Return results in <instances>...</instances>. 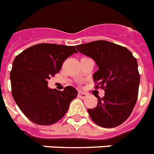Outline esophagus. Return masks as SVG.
<instances>
[{"label": "esophagus", "instance_id": "esophagus-1", "mask_svg": "<svg viewBox=\"0 0 154 154\" xmlns=\"http://www.w3.org/2000/svg\"><path fill=\"white\" fill-rule=\"evenodd\" d=\"M79 97L81 98H84L85 97L87 96V94L86 93H84V92L83 91H79V94H78Z\"/></svg>", "mask_w": 154, "mask_h": 154}]
</instances>
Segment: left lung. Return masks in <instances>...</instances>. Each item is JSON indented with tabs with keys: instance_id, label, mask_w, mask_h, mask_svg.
I'll return each instance as SVG.
<instances>
[{
	"instance_id": "left-lung-1",
	"label": "left lung",
	"mask_w": 154,
	"mask_h": 154,
	"mask_svg": "<svg viewBox=\"0 0 154 154\" xmlns=\"http://www.w3.org/2000/svg\"><path fill=\"white\" fill-rule=\"evenodd\" d=\"M76 48L96 63L98 69L93 79L105 91L103 98L97 96L96 107L87 110L90 117L103 127L121 125L132 113L138 95L140 75L136 58L125 47L106 40L80 44Z\"/></svg>"
}]
</instances>
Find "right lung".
Instances as JSON below:
<instances>
[{"label":"right lung","mask_w":154,"mask_h":154,"mask_svg":"<svg viewBox=\"0 0 154 154\" xmlns=\"http://www.w3.org/2000/svg\"><path fill=\"white\" fill-rule=\"evenodd\" d=\"M78 51L74 46L40 44L15 58L10 72L15 102L29 120L51 125L62 119L78 91L68 86L63 91L50 89L48 80L60 71L67 57Z\"/></svg>","instance_id":"right-lung-1"}]
</instances>
